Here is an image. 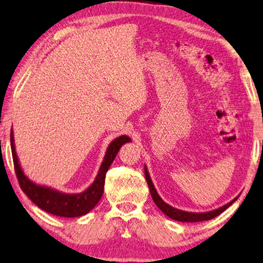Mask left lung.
I'll return each instance as SVG.
<instances>
[{"label": "left lung", "mask_w": 263, "mask_h": 263, "mask_svg": "<svg viewBox=\"0 0 263 263\" xmlns=\"http://www.w3.org/2000/svg\"><path fill=\"white\" fill-rule=\"evenodd\" d=\"M144 168H145L144 170L145 171V177H146L148 189H149V192H151V195H152V199H153L154 203H156V205L160 208V211L162 212V213L167 215L168 218H171V219L177 220V221L200 222V221H206V220H211V219L215 218V216H218L219 214H221L224 210H227V208L231 206L237 198H239V197H236L235 199H233L231 202L226 203V205L216 208V210H213V211L203 212V213H193V212H185V211L178 210V208H174L171 205H168V203H166L164 200L160 198V195L158 194L156 187H154L153 182L151 180V177H149L147 167H146V166H144Z\"/></svg>", "instance_id": "1"}]
</instances>
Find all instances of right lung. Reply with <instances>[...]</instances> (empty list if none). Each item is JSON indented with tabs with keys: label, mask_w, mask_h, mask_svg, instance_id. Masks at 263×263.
Wrapping results in <instances>:
<instances>
[{
	"label": "right lung",
	"mask_w": 263,
	"mask_h": 263,
	"mask_svg": "<svg viewBox=\"0 0 263 263\" xmlns=\"http://www.w3.org/2000/svg\"><path fill=\"white\" fill-rule=\"evenodd\" d=\"M130 141L131 138L127 136L117 137L116 139L112 140L109 146H107L104 160L92 184L81 193H64V192L51 189V187L36 184L26 176V173L21 167L17 154H16L12 128L10 132L12 160H14L16 177H17L21 189L41 210L48 212L50 214L63 216V218H78V216L89 213L92 208H95L103 197L107 170L114 162L119 148L124 144L130 143Z\"/></svg>",
	"instance_id": "right-lung-1"
}]
</instances>
